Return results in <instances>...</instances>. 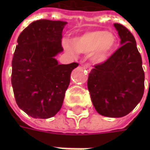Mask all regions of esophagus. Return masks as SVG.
I'll return each instance as SVG.
<instances>
[{"label": "esophagus", "mask_w": 150, "mask_h": 150, "mask_svg": "<svg viewBox=\"0 0 150 150\" xmlns=\"http://www.w3.org/2000/svg\"><path fill=\"white\" fill-rule=\"evenodd\" d=\"M84 68H85V69H87L88 72L91 71V67H90L89 64H85V65H84Z\"/></svg>", "instance_id": "1"}]
</instances>
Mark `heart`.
<instances>
[{"label": "heart", "instance_id": "heart-1", "mask_svg": "<svg viewBox=\"0 0 150 150\" xmlns=\"http://www.w3.org/2000/svg\"><path fill=\"white\" fill-rule=\"evenodd\" d=\"M63 47L67 52L75 54L90 53L94 63H103L112 55L117 45L116 36L105 30H92L72 38V43L63 42Z\"/></svg>", "mask_w": 150, "mask_h": 150}]
</instances>
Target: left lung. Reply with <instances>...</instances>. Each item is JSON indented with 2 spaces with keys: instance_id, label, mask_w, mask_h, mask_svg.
I'll return each mask as SVG.
<instances>
[{
  "instance_id": "1",
  "label": "left lung",
  "mask_w": 150,
  "mask_h": 150,
  "mask_svg": "<svg viewBox=\"0 0 150 150\" xmlns=\"http://www.w3.org/2000/svg\"><path fill=\"white\" fill-rule=\"evenodd\" d=\"M121 47L104 62L91 70L88 88L97 112L120 118L140 102L144 91V72L134 37L123 25L114 23Z\"/></svg>"
}]
</instances>
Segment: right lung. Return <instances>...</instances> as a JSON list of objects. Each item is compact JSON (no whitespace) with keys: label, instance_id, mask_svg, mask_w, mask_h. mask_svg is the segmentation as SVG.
Wrapping results in <instances>:
<instances>
[{"label":"right lung","instance_id":"1","mask_svg":"<svg viewBox=\"0 0 150 150\" xmlns=\"http://www.w3.org/2000/svg\"><path fill=\"white\" fill-rule=\"evenodd\" d=\"M62 21L38 20L17 39L12 58L11 84L18 107L35 118L53 117L62 108L72 71L77 62L58 64L55 56L63 51Z\"/></svg>","mask_w":150,"mask_h":150}]
</instances>
